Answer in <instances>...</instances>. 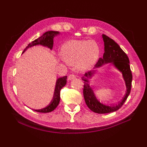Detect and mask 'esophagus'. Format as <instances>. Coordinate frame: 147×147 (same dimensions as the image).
<instances>
[{"mask_svg":"<svg viewBox=\"0 0 147 147\" xmlns=\"http://www.w3.org/2000/svg\"><path fill=\"white\" fill-rule=\"evenodd\" d=\"M75 78H76L75 75H74V74H70V75L68 76V80H72V79H75Z\"/></svg>","mask_w":147,"mask_h":147,"instance_id":"esophagus-1","label":"esophagus"}]
</instances>
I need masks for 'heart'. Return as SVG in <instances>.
<instances>
[{
	"mask_svg": "<svg viewBox=\"0 0 147 147\" xmlns=\"http://www.w3.org/2000/svg\"><path fill=\"white\" fill-rule=\"evenodd\" d=\"M62 58L69 65L75 64L80 71L90 68L100 55L97 43L90 40H70L63 44L60 52Z\"/></svg>",
	"mask_w": 147,
	"mask_h": 147,
	"instance_id": "1",
	"label": "heart"
}]
</instances>
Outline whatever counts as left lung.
Here are the masks:
<instances>
[{"label": "left lung", "instance_id": "obj_1", "mask_svg": "<svg viewBox=\"0 0 147 147\" xmlns=\"http://www.w3.org/2000/svg\"><path fill=\"white\" fill-rule=\"evenodd\" d=\"M104 42L105 53L103 58H100L94 69L86 73L82 79L84 81V97L88 107L94 112L97 113H107L117 111L121 107L129 95L131 91L132 74L129 65L128 56L124 51L121 49L118 44L111 38L106 35H102ZM111 63L119 71L122 73L123 77L126 86V94L121 101L118 105L107 106L100 103L95 97L91 87L89 85L88 80L97 71L95 68H98L107 63Z\"/></svg>", "mask_w": 147, "mask_h": 147}]
</instances>
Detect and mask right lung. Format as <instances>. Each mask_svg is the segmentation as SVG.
Segmentation results:
<instances>
[{
	"instance_id": "1",
	"label": "right lung",
	"mask_w": 147,
	"mask_h": 147,
	"mask_svg": "<svg viewBox=\"0 0 147 147\" xmlns=\"http://www.w3.org/2000/svg\"><path fill=\"white\" fill-rule=\"evenodd\" d=\"M59 32L50 30L42 34V36L39 37L35 40L32 41L28 44V46L24 49L22 53H24L28 49L34 47L35 46H42L46 47L50 50H52L53 46V38L55 35H58ZM67 76H63L62 78H60L57 79L56 82V85L55 88L54 94L53 97V100L50 102V103L46 107L42 108L41 109H33L34 111L41 112V113H48L53 111L58 106L60 101V91L61 89L64 86L67 84Z\"/></svg>"
}]
</instances>
